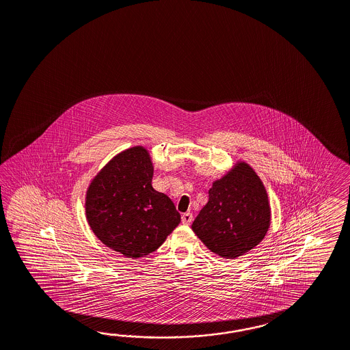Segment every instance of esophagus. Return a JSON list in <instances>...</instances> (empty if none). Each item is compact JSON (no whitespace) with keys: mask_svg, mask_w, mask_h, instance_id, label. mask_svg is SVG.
<instances>
[{"mask_svg":"<svg viewBox=\"0 0 350 350\" xmlns=\"http://www.w3.org/2000/svg\"><path fill=\"white\" fill-rule=\"evenodd\" d=\"M192 221V214L191 213H185L183 215H182V223L183 224H189Z\"/></svg>","mask_w":350,"mask_h":350,"instance_id":"1","label":"esophagus"}]
</instances>
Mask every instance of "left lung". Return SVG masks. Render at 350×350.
Instances as JSON below:
<instances>
[{
    "mask_svg": "<svg viewBox=\"0 0 350 350\" xmlns=\"http://www.w3.org/2000/svg\"><path fill=\"white\" fill-rule=\"evenodd\" d=\"M270 219L262 182L247 163H238L213 183L208 204L193 220L192 230L215 255L236 258L264 239Z\"/></svg>",
    "mask_w": 350,
    "mask_h": 350,
    "instance_id": "obj_1",
    "label": "left lung"
}]
</instances>
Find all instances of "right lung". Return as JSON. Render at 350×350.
I'll return each instance as SVG.
<instances>
[{"label":"right lung","mask_w":350,"mask_h":350,"mask_svg":"<svg viewBox=\"0 0 350 350\" xmlns=\"http://www.w3.org/2000/svg\"><path fill=\"white\" fill-rule=\"evenodd\" d=\"M152 163L142 146L120 152L86 192L88 223L104 245L126 257L154 252L180 224L172 200L151 186Z\"/></svg>","instance_id":"1"}]
</instances>
